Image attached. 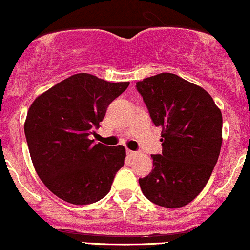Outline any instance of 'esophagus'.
I'll use <instances>...</instances> for the list:
<instances>
[{"mask_svg": "<svg viewBox=\"0 0 250 250\" xmlns=\"http://www.w3.org/2000/svg\"><path fill=\"white\" fill-rule=\"evenodd\" d=\"M126 153H127V155H128V157H130V158H133V157H136V155L138 154L137 152H133V150H130V149H127V150H126Z\"/></svg>", "mask_w": 250, "mask_h": 250, "instance_id": "1", "label": "esophagus"}]
</instances>
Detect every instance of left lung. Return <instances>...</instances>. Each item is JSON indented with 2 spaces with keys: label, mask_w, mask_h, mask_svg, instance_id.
<instances>
[{
  "label": "left lung",
  "mask_w": 250,
  "mask_h": 250,
  "mask_svg": "<svg viewBox=\"0 0 250 250\" xmlns=\"http://www.w3.org/2000/svg\"><path fill=\"white\" fill-rule=\"evenodd\" d=\"M150 119L162 126V154L154 169L138 180L146 198L165 208H180L206 187L219 159L222 115L211 96L171 73L136 83Z\"/></svg>",
  "instance_id": "8db88e82"
}]
</instances>
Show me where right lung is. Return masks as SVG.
<instances>
[{
  "label": "right lung",
  "instance_id": "add662e5",
  "mask_svg": "<svg viewBox=\"0 0 250 250\" xmlns=\"http://www.w3.org/2000/svg\"><path fill=\"white\" fill-rule=\"evenodd\" d=\"M130 83H109L75 74L39 96L24 132L31 160L44 186L68 203L86 206L110 191L124 165L125 148L90 140L107 108Z\"/></svg>",
  "mask_w": 250,
  "mask_h": 250
}]
</instances>
